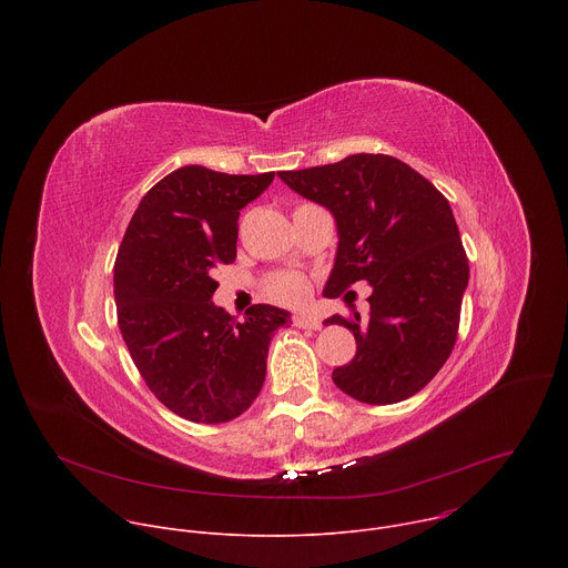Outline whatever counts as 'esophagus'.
I'll list each match as a JSON object with an SVG mask.
<instances>
[{
  "label": "esophagus",
  "mask_w": 568,
  "mask_h": 568,
  "mask_svg": "<svg viewBox=\"0 0 568 568\" xmlns=\"http://www.w3.org/2000/svg\"><path fill=\"white\" fill-rule=\"evenodd\" d=\"M294 326L296 328H307V331H318L321 318L312 316V314H294Z\"/></svg>",
  "instance_id": "34e87169"
}]
</instances>
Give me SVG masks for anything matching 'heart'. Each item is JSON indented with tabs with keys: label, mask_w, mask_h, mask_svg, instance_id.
Here are the masks:
<instances>
[{
	"label": "heart",
	"mask_w": 568,
	"mask_h": 568,
	"mask_svg": "<svg viewBox=\"0 0 568 568\" xmlns=\"http://www.w3.org/2000/svg\"><path fill=\"white\" fill-rule=\"evenodd\" d=\"M267 294L276 301V303H283V305H301L307 294H310V283L303 274L298 272H285V274H278L274 276L270 283H267Z\"/></svg>",
	"instance_id": "heart-1"
}]
</instances>
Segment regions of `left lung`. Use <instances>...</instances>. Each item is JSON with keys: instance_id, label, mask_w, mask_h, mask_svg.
<instances>
[{"instance_id": "obj_1", "label": "left lung", "mask_w": 568, "mask_h": 568, "mask_svg": "<svg viewBox=\"0 0 568 568\" xmlns=\"http://www.w3.org/2000/svg\"><path fill=\"white\" fill-rule=\"evenodd\" d=\"M305 200L326 206L339 245L323 294L339 296L357 281L373 287L366 323L339 314L326 323L353 331L355 357L333 382L366 404L416 395L447 362L458 333L469 265L445 195L404 161L351 154L337 164L283 171Z\"/></svg>"}]
</instances>
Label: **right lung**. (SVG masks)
<instances>
[{
	"mask_svg": "<svg viewBox=\"0 0 568 568\" xmlns=\"http://www.w3.org/2000/svg\"><path fill=\"white\" fill-rule=\"evenodd\" d=\"M274 173L184 166L139 202L114 265L123 342L154 397L202 425L229 423L258 397L274 333L290 312L252 305L235 321L215 305L213 270L235 261L237 217Z\"/></svg>",
	"mask_w": 568,
	"mask_h": 568,
	"instance_id": "1",
	"label": "right lung"
}]
</instances>
